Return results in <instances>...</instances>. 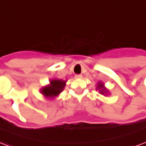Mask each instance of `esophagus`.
<instances>
[{
	"instance_id": "1",
	"label": "esophagus",
	"mask_w": 146,
	"mask_h": 146,
	"mask_svg": "<svg viewBox=\"0 0 146 146\" xmlns=\"http://www.w3.org/2000/svg\"><path fill=\"white\" fill-rule=\"evenodd\" d=\"M74 78H82V74H75V75H74Z\"/></svg>"
}]
</instances>
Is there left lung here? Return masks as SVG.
Returning a JSON list of instances; mask_svg holds the SVG:
<instances>
[{"instance_id": "8db88e82", "label": "left lung", "mask_w": 146, "mask_h": 146, "mask_svg": "<svg viewBox=\"0 0 146 146\" xmlns=\"http://www.w3.org/2000/svg\"><path fill=\"white\" fill-rule=\"evenodd\" d=\"M96 90L99 91V92L102 94V95H107V89L104 86V84L101 82H99L97 83V86H96Z\"/></svg>"}]
</instances>
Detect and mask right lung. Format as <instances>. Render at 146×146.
<instances>
[{
	"instance_id": "right-lung-1",
	"label": "right lung",
	"mask_w": 146,
	"mask_h": 146,
	"mask_svg": "<svg viewBox=\"0 0 146 146\" xmlns=\"http://www.w3.org/2000/svg\"><path fill=\"white\" fill-rule=\"evenodd\" d=\"M66 85V81L61 79H51L50 84L40 89L41 94L46 99H54L62 92Z\"/></svg>"
}]
</instances>
